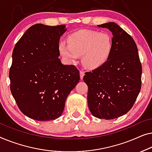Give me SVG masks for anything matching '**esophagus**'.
<instances>
[{"label":"esophagus","mask_w":152,"mask_h":152,"mask_svg":"<svg viewBox=\"0 0 152 152\" xmlns=\"http://www.w3.org/2000/svg\"><path fill=\"white\" fill-rule=\"evenodd\" d=\"M84 75H85V72L83 71H80V77L81 80H83V77H84Z\"/></svg>","instance_id":"esophagus-1"}]
</instances>
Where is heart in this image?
Wrapping results in <instances>:
<instances>
[{
    "mask_svg": "<svg viewBox=\"0 0 152 152\" xmlns=\"http://www.w3.org/2000/svg\"><path fill=\"white\" fill-rule=\"evenodd\" d=\"M68 45L61 42L60 54L69 63L82 56V63L89 69H98L109 61L113 49L112 37L107 32L80 30L69 35Z\"/></svg>",
    "mask_w": 152,
    "mask_h": 152,
    "instance_id": "heart-1",
    "label": "heart"
}]
</instances>
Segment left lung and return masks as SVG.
<instances>
[{
	"label": "left lung",
	"mask_w": 152,
	"mask_h": 152,
	"mask_svg": "<svg viewBox=\"0 0 152 152\" xmlns=\"http://www.w3.org/2000/svg\"><path fill=\"white\" fill-rule=\"evenodd\" d=\"M97 26L112 33V54L102 67L86 72L83 80L88 87L87 102L91 114L111 120L126 114L133 107L140 91L142 67L131 36L114 22Z\"/></svg>",
	"instance_id": "obj_1"
}]
</instances>
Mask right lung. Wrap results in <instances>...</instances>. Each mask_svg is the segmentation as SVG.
<instances>
[{"label":"right lung","instance_id":"add662e5","mask_svg":"<svg viewBox=\"0 0 152 152\" xmlns=\"http://www.w3.org/2000/svg\"><path fill=\"white\" fill-rule=\"evenodd\" d=\"M66 31L65 25H34L13 50L10 89L20 110L31 119L59 118L80 80L75 66L63 65L58 58L60 38Z\"/></svg>","mask_w":152,"mask_h":152}]
</instances>
